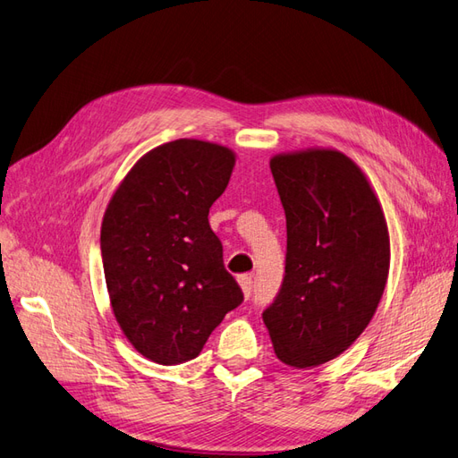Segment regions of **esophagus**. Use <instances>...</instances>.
<instances>
[{
	"mask_svg": "<svg viewBox=\"0 0 458 458\" xmlns=\"http://www.w3.org/2000/svg\"><path fill=\"white\" fill-rule=\"evenodd\" d=\"M239 285H241V289H242V295L244 297H250V293H252V276H239Z\"/></svg>",
	"mask_w": 458,
	"mask_h": 458,
	"instance_id": "1",
	"label": "esophagus"
}]
</instances>
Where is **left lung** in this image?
Wrapping results in <instances>:
<instances>
[{
    "mask_svg": "<svg viewBox=\"0 0 458 458\" xmlns=\"http://www.w3.org/2000/svg\"><path fill=\"white\" fill-rule=\"evenodd\" d=\"M270 169L287 254L262 318L277 358L305 369L338 358L371 322L388 277V227L367 176L336 149L280 153Z\"/></svg>",
    "mask_w": 458,
    "mask_h": 458,
    "instance_id": "1",
    "label": "left lung"
}]
</instances>
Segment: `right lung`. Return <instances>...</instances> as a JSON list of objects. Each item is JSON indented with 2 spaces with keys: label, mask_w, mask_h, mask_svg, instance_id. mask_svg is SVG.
<instances>
[{
  "label": "right lung",
  "mask_w": 458,
  "mask_h": 458,
  "mask_svg": "<svg viewBox=\"0 0 458 458\" xmlns=\"http://www.w3.org/2000/svg\"><path fill=\"white\" fill-rule=\"evenodd\" d=\"M235 166L229 148L174 140L145 153L106 206L100 254L113 313L143 358L194 360L242 292L209 227Z\"/></svg>",
  "instance_id": "add662e5"
}]
</instances>
